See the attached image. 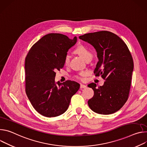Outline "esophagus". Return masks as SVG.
Returning <instances> with one entry per match:
<instances>
[{
    "label": "esophagus",
    "mask_w": 147,
    "mask_h": 147,
    "mask_svg": "<svg viewBox=\"0 0 147 147\" xmlns=\"http://www.w3.org/2000/svg\"><path fill=\"white\" fill-rule=\"evenodd\" d=\"M86 87H87L86 85H83V84H80V89H84V88H85Z\"/></svg>",
    "instance_id": "34e87169"
}]
</instances>
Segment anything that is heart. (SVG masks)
I'll list each match as a JSON object with an SVG mask.
<instances>
[{"mask_svg": "<svg viewBox=\"0 0 147 147\" xmlns=\"http://www.w3.org/2000/svg\"><path fill=\"white\" fill-rule=\"evenodd\" d=\"M75 51L85 61L89 57H92V54L90 53V51H89L86 47H85L83 45H80V46L78 47L76 49ZM69 62V56L68 55H67L65 57V58H64V61H63L64 64L65 65H68ZM87 74H88V72L86 71H82V72H79L78 74L76 75L74 77L75 79H76L78 80H84V77L86 76Z\"/></svg>", "mask_w": 147, "mask_h": 147, "instance_id": "heart-1", "label": "heart"}]
</instances>
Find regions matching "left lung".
<instances>
[{"label":"left lung","mask_w":147,"mask_h":147,"mask_svg":"<svg viewBox=\"0 0 147 147\" xmlns=\"http://www.w3.org/2000/svg\"><path fill=\"white\" fill-rule=\"evenodd\" d=\"M79 39L90 44L99 61L94 73L105 80L103 86H88L94 91L88 105L94 112L110 115L119 110L127 102L134 69L133 57L125 43L116 34L107 31L85 34Z\"/></svg>","instance_id":"8db88e82"}]
</instances>
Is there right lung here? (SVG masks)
Returning <instances> with one entry per match:
<instances>
[{
	"label": "right lung",
	"instance_id": "add662e5",
	"mask_svg": "<svg viewBox=\"0 0 147 147\" xmlns=\"http://www.w3.org/2000/svg\"><path fill=\"white\" fill-rule=\"evenodd\" d=\"M77 41L59 33L43 36L32 45L25 60L26 92L40 115L58 116L68 109L71 97L80 88L75 81L55 82L56 71L64 66L69 49Z\"/></svg>",
	"mask_w": 147,
	"mask_h": 147
}]
</instances>
